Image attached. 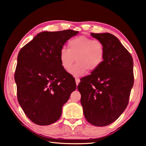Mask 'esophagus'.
I'll list each match as a JSON object with an SVG mask.
<instances>
[{
    "label": "esophagus",
    "instance_id": "34e87169",
    "mask_svg": "<svg viewBox=\"0 0 146 146\" xmlns=\"http://www.w3.org/2000/svg\"><path fill=\"white\" fill-rule=\"evenodd\" d=\"M75 80H76V86H78V84L80 83V79L78 78H76Z\"/></svg>",
    "mask_w": 146,
    "mask_h": 146
}]
</instances>
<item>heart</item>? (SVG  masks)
Wrapping results in <instances>:
<instances>
[{"instance_id": "b5f03b06", "label": "heart", "mask_w": 146, "mask_h": 146, "mask_svg": "<svg viewBox=\"0 0 146 146\" xmlns=\"http://www.w3.org/2000/svg\"><path fill=\"white\" fill-rule=\"evenodd\" d=\"M68 48L63 47L60 52V61L66 71L69 72L74 63L76 65L72 69L74 76H82L89 71L96 70L103 62L105 56V47L100 40L92 39L86 36H79L70 40Z\"/></svg>"}]
</instances>
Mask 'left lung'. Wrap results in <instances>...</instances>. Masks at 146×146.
I'll return each mask as SVG.
<instances>
[{"mask_svg":"<svg viewBox=\"0 0 146 146\" xmlns=\"http://www.w3.org/2000/svg\"><path fill=\"white\" fill-rule=\"evenodd\" d=\"M91 35L105 47L103 62L78 86L84 115L90 123L102 127L118 118L129 103L134 82L130 53L117 37L110 33Z\"/></svg>","mask_w":146,"mask_h":146,"instance_id":"obj_1","label":"left lung"}]
</instances>
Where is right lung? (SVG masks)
Wrapping results in <instances>:
<instances>
[{"label":"right lung","mask_w":146,"mask_h":146,"mask_svg":"<svg viewBox=\"0 0 146 146\" xmlns=\"http://www.w3.org/2000/svg\"><path fill=\"white\" fill-rule=\"evenodd\" d=\"M78 31L42 32L18 54L15 80L17 99L27 116L36 124L58 120L62 108L76 89L75 80L62 67L60 52Z\"/></svg>","instance_id":"right-lung-1"}]
</instances>
